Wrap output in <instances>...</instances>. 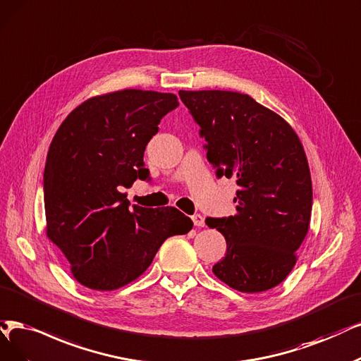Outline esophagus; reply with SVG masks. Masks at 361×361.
Returning <instances> with one entry per match:
<instances>
[{
  "instance_id": "34e87169",
  "label": "esophagus",
  "mask_w": 361,
  "mask_h": 361,
  "mask_svg": "<svg viewBox=\"0 0 361 361\" xmlns=\"http://www.w3.org/2000/svg\"><path fill=\"white\" fill-rule=\"evenodd\" d=\"M192 220H193L195 226H197V228H204V226H205V220H204V217L201 214L192 216Z\"/></svg>"
}]
</instances>
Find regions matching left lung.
Masks as SVG:
<instances>
[{
    "mask_svg": "<svg viewBox=\"0 0 361 361\" xmlns=\"http://www.w3.org/2000/svg\"><path fill=\"white\" fill-rule=\"evenodd\" d=\"M217 178H236V216L207 217L226 239L212 272L229 287L259 293L281 284L308 233L312 183L296 132L244 93L180 90Z\"/></svg>",
    "mask_w": 361,
    "mask_h": 361,
    "instance_id": "8db88e82",
    "label": "left lung"
}]
</instances>
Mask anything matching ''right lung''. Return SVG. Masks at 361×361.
<instances>
[{
    "mask_svg": "<svg viewBox=\"0 0 361 361\" xmlns=\"http://www.w3.org/2000/svg\"><path fill=\"white\" fill-rule=\"evenodd\" d=\"M178 105L173 93H106L78 105L53 137L43 178L47 236L85 287L106 291L129 284L166 238L193 228L177 208H130L120 193L150 177L145 145Z\"/></svg>",
    "mask_w": 361,
    "mask_h": 361,
    "instance_id": "obj_1",
    "label": "right lung"
}]
</instances>
